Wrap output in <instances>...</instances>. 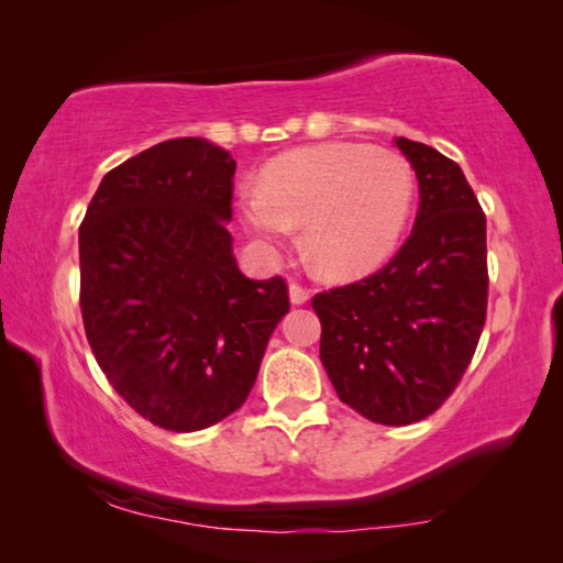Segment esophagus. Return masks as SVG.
<instances>
[{
    "label": "esophagus",
    "mask_w": 563,
    "mask_h": 563,
    "mask_svg": "<svg viewBox=\"0 0 563 563\" xmlns=\"http://www.w3.org/2000/svg\"><path fill=\"white\" fill-rule=\"evenodd\" d=\"M310 298V290L300 283H290V302L292 305H305Z\"/></svg>",
    "instance_id": "1"
}]
</instances>
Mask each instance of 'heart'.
<instances>
[{
    "label": "heart",
    "instance_id": "heart-1",
    "mask_svg": "<svg viewBox=\"0 0 563 563\" xmlns=\"http://www.w3.org/2000/svg\"><path fill=\"white\" fill-rule=\"evenodd\" d=\"M415 203V174L395 151L350 141L295 148L261 170L243 221L268 245L305 225L312 271L352 280L375 271L402 235Z\"/></svg>",
    "mask_w": 563,
    "mask_h": 563
}]
</instances>
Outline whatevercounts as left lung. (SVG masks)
Listing matches in <instances>:
<instances>
[{"instance_id":"left-lung-1","label":"left lung","mask_w":563,"mask_h":563,"mask_svg":"<svg viewBox=\"0 0 563 563\" xmlns=\"http://www.w3.org/2000/svg\"><path fill=\"white\" fill-rule=\"evenodd\" d=\"M417 184V218L385 268L318 292L320 360L342 402L402 427L454 393L487 320V216L462 168L399 136Z\"/></svg>"}]
</instances>
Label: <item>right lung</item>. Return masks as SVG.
<instances>
[{
	"instance_id": "obj_1",
	"label": "right lung",
	"mask_w": 563,
	"mask_h": 563,
	"mask_svg": "<svg viewBox=\"0 0 563 563\" xmlns=\"http://www.w3.org/2000/svg\"><path fill=\"white\" fill-rule=\"evenodd\" d=\"M231 154L170 139L103 176L79 228L81 318L93 357L129 407L196 432L241 407L290 310L280 275L238 271Z\"/></svg>"
}]
</instances>
